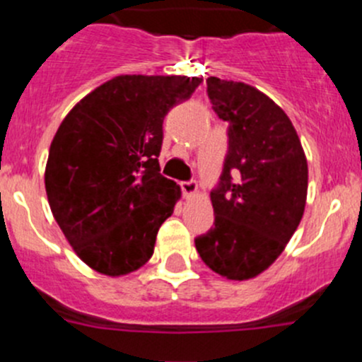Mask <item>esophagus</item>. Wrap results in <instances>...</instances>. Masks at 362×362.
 Segmentation results:
<instances>
[{
    "label": "esophagus",
    "mask_w": 362,
    "mask_h": 362,
    "mask_svg": "<svg viewBox=\"0 0 362 362\" xmlns=\"http://www.w3.org/2000/svg\"><path fill=\"white\" fill-rule=\"evenodd\" d=\"M180 189L185 198H191V196H194L198 192V184H196V180H185L180 182Z\"/></svg>",
    "instance_id": "34e87169"
}]
</instances>
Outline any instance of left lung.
<instances>
[{
  "instance_id": "obj_1",
  "label": "left lung",
  "mask_w": 362,
  "mask_h": 362,
  "mask_svg": "<svg viewBox=\"0 0 362 362\" xmlns=\"http://www.w3.org/2000/svg\"><path fill=\"white\" fill-rule=\"evenodd\" d=\"M206 94L228 126V154L211 189L214 228L194 238L204 264L229 280L264 272L303 217L308 166L286 112L242 82L206 78Z\"/></svg>"
}]
</instances>
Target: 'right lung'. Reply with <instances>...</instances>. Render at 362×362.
I'll return each mask as SVG.
<instances>
[{"instance_id": "add662e5", "label": "right lung", "mask_w": 362, "mask_h": 362, "mask_svg": "<svg viewBox=\"0 0 362 362\" xmlns=\"http://www.w3.org/2000/svg\"><path fill=\"white\" fill-rule=\"evenodd\" d=\"M202 78L122 75L87 94L61 122L49 151L50 210L86 264L126 275L154 254L180 187L159 173L164 117Z\"/></svg>"}]
</instances>
